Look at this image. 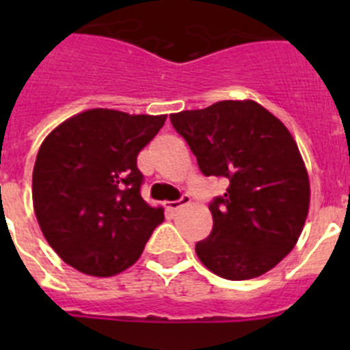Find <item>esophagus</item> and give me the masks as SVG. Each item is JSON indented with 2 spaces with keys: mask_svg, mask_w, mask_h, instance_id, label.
Returning a JSON list of instances; mask_svg holds the SVG:
<instances>
[{
  "mask_svg": "<svg viewBox=\"0 0 350 350\" xmlns=\"http://www.w3.org/2000/svg\"><path fill=\"white\" fill-rule=\"evenodd\" d=\"M187 203H189V196H182L178 202L166 203V210H168V212H177L178 208H182V206L187 205Z\"/></svg>",
  "mask_w": 350,
  "mask_h": 350,
  "instance_id": "34e87169",
  "label": "esophagus"
}]
</instances>
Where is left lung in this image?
<instances>
[{"label":"left lung","mask_w":350,"mask_h":350,"mask_svg":"<svg viewBox=\"0 0 350 350\" xmlns=\"http://www.w3.org/2000/svg\"><path fill=\"white\" fill-rule=\"evenodd\" d=\"M203 175L230 187L210 203L213 228L196 243L200 261L228 280H249L295 249L310 205V182L295 138L252 100H226L172 113Z\"/></svg>","instance_id":"left-lung-1"}]
</instances>
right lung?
<instances>
[{
  "mask_svg": "<svg viewBox=\"0 0 350 350\" xmlns=\"http://www.w3.org/2000/svg\"><path fill=\"white\" fill-rule=\"evenodd\" d=\"M165 120L91 108L43 140L33 206L45 240L71 268L112 277L138 261L165 213L142 198L137 157Z\"/></svg>",
  "mask_w": 350,
  "mask_h": 350,
  "instance_id": "1",
  "label": "right lung"
}]
</instances>
